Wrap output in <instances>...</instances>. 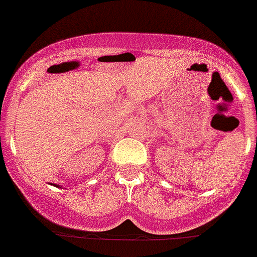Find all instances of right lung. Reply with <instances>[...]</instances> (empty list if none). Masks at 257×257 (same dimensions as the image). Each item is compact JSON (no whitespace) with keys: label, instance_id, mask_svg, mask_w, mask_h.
<instances>
[{"label":"right lung","instance_id":"obj_1","mask_svg":"<svg viewBox=\"0 0 257 257\" xmlns=\"http://www.w3.org/2000/svg\"><path fill=\"white\" fill-rule=\"evenodd\" d=\"M54 186H55V187H58V186H59V185H54Z\"/></svg>","mask_w":257,"mask_h":257}]
</instances>
